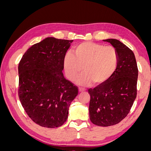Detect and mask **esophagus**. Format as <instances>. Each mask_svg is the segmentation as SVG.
Here are the masks:
<instances>
[{"label":"esophagus","instance_id":"obj_1","mask_svg":"<svg viewBox=\"0 0 151 151\" xmlns=\"http://www.w3.org/2000/svg\"><path fill=\"white\" fill-rule=\"evenodd\" d=\"M86 89L84 88H81V87H80L79 88V92H83V91H85Z\"/></svg>","mask_w":151,"mask_h":151}]
</instances>
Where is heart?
I'll return each mask as SVG.
<instances>
[{
  "mask_svg": "<svg viewBox=\"0 0 151 151\" xmlns=\"http://www.w3.org/2000/svg\"><path fill=\"white\" fill-rule=\"evenodd\" d=\"M73 52L74 55H65L64 69L67 77L73 81L84 67V73L76 81L80 85H89L92 82L96 84L105 83L112 77L118 65V53L111 45L84 42L76 46Z\"/></svg>",
  "mask_w": 151,
  "mask_h": 151,
  "instance_id": "heart-1",
  "label": "heart"
}]
</instances>
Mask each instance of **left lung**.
<instances>
[{
  "mask_svg": "<svg viewBox=\"0 0 151 151\" xmlns=\"http://www.w3.org/2000/svg\"><path fill=\"white\" fill-rule=\"evenodd\" d=\"M117 51L118 65L108 81L88 90L89 117L100 127L117 124L129 114L137 96L138 69L133 51L116 39H106Z\"/></svg>",
  "mask_w": 151,
  "mask_h": 151,
  "instance_id": "8db88e82",
  "label": "left lung"
}]
</instances>
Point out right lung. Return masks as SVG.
Masks as SVG:
<instances>
[{
  "mask_svg": "<svg viewBox=\"0 0 151 151\" xmlns=\"http://www.w3.org/2000/svg\"><path fill=\"white\" fill-rule=\"evenodd\" d=\"M73 40L49 37L32 45L18 65V97L28 116L37 124L56 128L68 118L76 86L63 73L64 58Z\"/></svg>",
  "mask_w": 151,
  "mask_h": 151,
  "instance_id": "right-lung-1",
  "label": "right lung"
}]
</instances>
